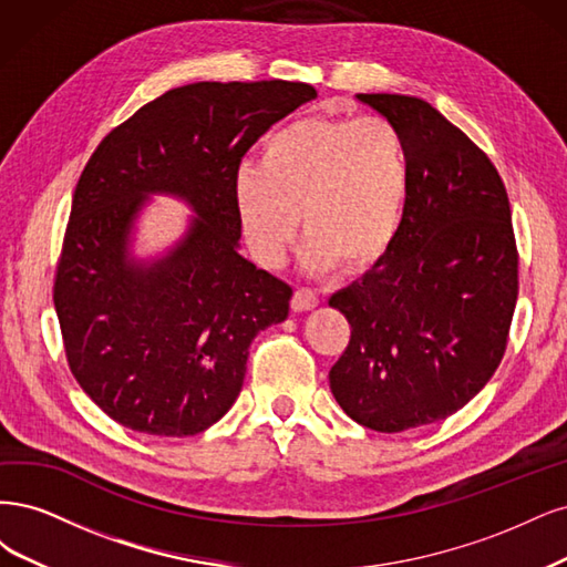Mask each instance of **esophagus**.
<instances>
[{"label": "esophagus", "instance_id": "1", "mask_svg": "<svg viewBox=\"0 0 567 567\" xmlns=\"http://www.w3.org/2000/svg\"><path fill=\"white\" fill-rule=\"evenodd\" d=\"M318 306V295L310 289H297L291 297V310L295 313H303V310H313Z\"/></svg>", "mask_w": 567, "mask_h": 567}]
</instances>
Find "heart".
Masks as SVG:
<instances>
[{
    "instance_id": "heart-1",
    "label": "heart",
    "mask_w": 567,
    "mask_h": 567,
    "mask_svg": "<svg viewBox=\"0 0 567 567\" xmlns=\"http://www.w3.org/2000/svg\"><path fill=\"white\" fill-rule=\"evenodd\" d=\"M410 159L383 117H299L270 132L259 167L235 176V207L261 266H280L301 226L310 270L362 272L386 257L403 221Z\"/></svg>"
}]
</instances>
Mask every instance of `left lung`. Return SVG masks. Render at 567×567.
Segmentation results:
<instances>
[{"mask_svg": "<svg viewBox=\"0 0 567 567\" xmlns=\"http://www.w3.org/2000/svg\"><path fill=\"white\" fill-rule=\"evenodd\" d=\"M403 134L410 190L389 254L330 306L351 341L330 389L353 422L398 433L462 410L499 368L518 251L495 164L422 99L358 94Z\"/></svg>", "mask_w": 567, "mask_h": 567, "instance_id": "1", "label": "left lung"}]
</instances>
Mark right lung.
Here are the masks:
<instances>
[{
    "instance_id": "right-lung-1",
    "label": "right lung",
    "mask_w": 567,
    "mask_h": 567,
    "mask_svg": "<svg viewBox=\"0 0 567 567\" xmlns=\"http://www.w3.org/2000/svg\"><path fill=\"white\" fill-rule=\"evenodd\" d=\"M303 82H197L107 134L72 195L53 303L82 391L117 424L184 437L240 395L249 343L289 313L291 287L240 254L233 184L272 124L313 101ZM153 194L194 214L162 255L133 251Z\"/></svg>"
}]
</instances>
